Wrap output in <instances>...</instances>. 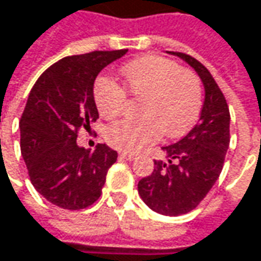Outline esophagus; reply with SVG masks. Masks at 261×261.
I'll return each instance as SVG.
<instances>
[{"mask_svg": "<svg viewBox=\"0 0 261 261\" xmlns=\"http://www.w3.org/2000/svg\"><path fill=\"white\" fill-rule=\"evenodd\" d=\"M119 156H121V158H124V160H128V161H133V160L136 158V155L134 154H128V152H124V151H122V152H119Z\"/></svg>", "mask_w": 261, "mask_h": 261, "instance_id": "esophagus-1", "label": "esophagus"}]
</instances>
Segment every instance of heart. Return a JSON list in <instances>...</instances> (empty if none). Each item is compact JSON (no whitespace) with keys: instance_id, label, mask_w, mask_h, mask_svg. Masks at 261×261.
<instances>
[{"instance_id":"1","label":"heart","mask_w":261,"mask_h":261,"mask_svg":"<svg viewBox=\"0 0 261 261\" xmlns=\"http://www.w3.org/2000/svg\"><path fill=\"white\" fill-rule=\"evenodd\" d=\"M131 97L140 100L137 121L119 119L105 130L106 142L124 152H139L158 142L163 134L179 137L196 122L201 109V85L197 74L175 61L148 55L122 67ZM94 100L103 118L122 112L125 91L107 77L95 83Z\"/></svg>"}]
</instances>
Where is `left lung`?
<instances>
[{"label":"left lung","mask_w":261,"mask_h":261,"mask_svg":"<svg viewBox=\"0 0 261 261\" xmlns=\"http://www.w3.org/2000/svg\"><path fill=\"white\" fill-rule=\"evenodd\" d=\"M172 54L200 76L204 86L200 119L185 137L163 148L167 161L154 160V172L139 180L137 190L152 211L178 217L199 206L223 170L230 143V112L209 70L187 54Z\"/></svg>","instance_id":"1"}]
</instances>
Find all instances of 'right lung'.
Masks as SVG:
<instances>
[{"instance_id": "add662e5", "label": "right lung", "mask_w": 261, "mask_h": 261, "mask_svg": "<svg viewBox=\"0 0 261 261\" xmlns=\"http://www.w3.org/2000/svg\"><path fill=\"white\" fill-rule=\"evenodd\" d=\"M128 50H95L65 57L33 86L22 113L20 152L37 191L55 206L79 211L101 196L118 152L105 143L94 151L76 143L81 128L98 119L94 82L110 62Z\"/></svg>"}]
</instances>
